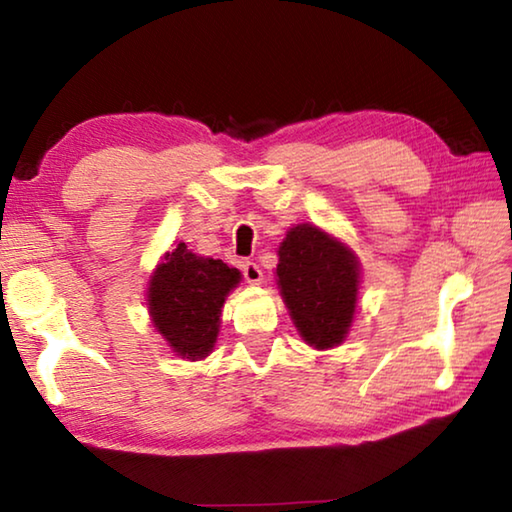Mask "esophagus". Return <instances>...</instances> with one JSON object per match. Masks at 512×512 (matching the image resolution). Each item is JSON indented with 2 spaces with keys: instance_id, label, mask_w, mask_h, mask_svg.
<instances>
[{
  "instance_id": "esophagus-1",
  "label": "esophagus",
  "mask_w": 512,
  "mask_h": 512,
  "mask_svg": "<svg viewBox=\"0 0 512 512\" xmlns=\"http://www.w3.org/2000/svg\"><path fill=\"white\" fill-rule=\"evenodd\" d=\"M241 273H244V280L248 284H262V280H264L262 268H259L255 262H244V264H241Z\"/></svg>"
}]
</instances>
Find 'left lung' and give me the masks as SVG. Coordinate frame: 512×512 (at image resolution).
Instances as JSON below:
<instances>
[{
  "label": "left lung",
  "instance_id": "left-lung-1",
  "mask_svg": "<svg viewBox=\"0 0 512 512\" xmlns=\"http://www.w3.org/2000/svg\"><path fill=\"white\" fill-rule=\"evenodd\" d=\"M277 255V284L302 339L318 350L339 345L357 307V259L309 223L291 228Z\"/></svg>",
  "mask_w": 512,
  "mask_h": 512
}]
</instances>
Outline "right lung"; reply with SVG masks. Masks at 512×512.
<instances>
[{
    "instance_id": "right-lung-1",
    "label": "right lung",
    "mask_w": 512,
    "mask_h": 512,
    "mask_svg": "<svg viewBox=\"0 0 512 512\" xmlns=\"http://www.w3.org/2000/svg\"><path fill=\"white\" fill-rule=\"evenodd\" d=\"M241 275L221 259L198 257L185 244L167 253L151 277L153 325L183 359H203L219 334L221 307Z\"/></svg>"
}]
</instances>
